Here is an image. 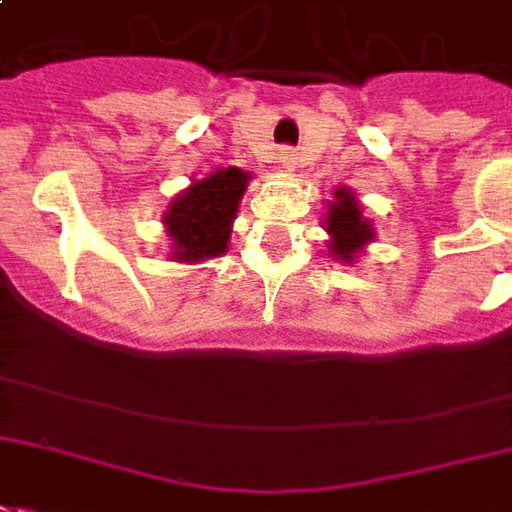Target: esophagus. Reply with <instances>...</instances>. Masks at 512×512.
<instances>
[{
	"mask_svg": "<svg viewBox=\"0 0 512 512\" xmlns=\"http://www.w3.org/2000/svg\"><path fill=\"white\" fill-rule=\"evenodd\" d=\"M280 167L283 169H294V164H297V156H294V151H288V148H283L280 151Z\"/></svg>",
	"mask_w": 512,
	"mask_h": 512,
	"instance_id": "esophagus-1",
	"label": "esophagus"
}]
</instances>
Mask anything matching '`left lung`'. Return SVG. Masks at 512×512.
Masks as SVG:
<instances>
[{"label":"left lung","mask_w":512,"mask_h":512,"mask_svg":"<svg viewBox=\"0 0 512 512\" xmlns=\"http://www.w3.org/2000/svg\"><path fill=\"white\" fill-rule=\"evenodd\" d=\"M326 232L332 234V253L343 261H351L372 240V226L361 218L356 199L345 188H337V202L326 213Z\"/></svg>","instance_id":"obj_1"}]
</instances>
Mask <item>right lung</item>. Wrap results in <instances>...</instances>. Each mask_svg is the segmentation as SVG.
Wrapping results in <instances>:
<instances>
[{"instance_id": "obj_1", "label": "right lung", "mask_w": 512, "mask_h": 512, "mask_svg": "<svg viewBox=\"0 0 512 512\" xmlns=\"http://www.w3.org/2000/svg\"><path fill=\"white\" fill-rule=\"evenodd\" d=\"M248 175L237 167L218 169L183 191L164 215L175 240V259L199 261L226 253L232 221Z\"/></svg>"}]
</instances>
